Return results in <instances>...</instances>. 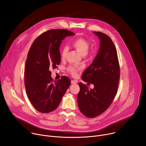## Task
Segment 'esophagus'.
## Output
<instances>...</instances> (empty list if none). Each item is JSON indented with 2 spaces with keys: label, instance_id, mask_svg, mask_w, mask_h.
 Here are the masks:
<instances>
[{
  "label": "esophagus",
  "instance_id": "esophagus-1",
  "mask_svg": "<svg viewBox=\"0 0 146 146\" xmlns=\"http://www.w3.org/2000/svg\"><path fill=\"white\" fill-rule=\"evenodd\" d=\"M71 83L72 84H77V81L76 80H72L71 81Z\"/></svg>",
  "mask_w": 146,
  "mask_h": 146
}]
</instances>
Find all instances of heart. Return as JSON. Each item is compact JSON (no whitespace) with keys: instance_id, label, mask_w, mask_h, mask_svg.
I'll use <instances>...</instances> for the list:
<instances>
[{"instance_id":"b5f03b06","label":"heart","mask_w":146,"mask_h":146,"mask_svg":"<svg viewBox=\"0 0 146 146\" xmlns=\"http://www.w3.org/2000/svg\"><path fill=\"white\" fill-rule=\"evenodd\" d=\"M72 46L73 48L75 49L81 56H86L90 48V43L89 41L82 37L77 38L74 40L72 43ZM68 51V47H65L63 49L62 52V58H64L66 56ZM68 70L72 75H76L78 71V68L73 66H70L68 68Z\"/></svg>"}]
</instances>
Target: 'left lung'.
I'll list each match as a JSON object with an SVG mask.
<instances>
[{
	"label": "left lung",
	"mask_w": 146,
	"mask_h": 146,
	"mask_svg": "<svg viewBox=\"0 0 146 146\" xmlns=\"http://www.w3.org/2000/svg\"><path fill=\"white\" fill-rule=\"evenodd\" d=\"M93 33L100 40L99 51L81 78L94 88L89 89L78 82L80 90L77 95L79 109L88 118L99 115L110 106L117 94L120 76L117 53L111 39L102 32Z\"/></svg>",
	"instance_id": "1"
}]
</instances>
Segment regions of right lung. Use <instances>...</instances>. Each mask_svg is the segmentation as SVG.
Here are the masks:
<instances>
[{
  "label": "right lung",
  "instance_id": "obj_1",
  "mask_svg": "<svg viewBox=\"0 0 146 146\" xmlns=\"http://www.w3.org/2000/svg\"><path fill=\"white\" fill-rule=\"evenodd\" d=\"M73 35L65 29L50 30L39 36L30 48L25 64V86L32 105L39 112L55 110L70 85L66 76L53 82L50 69L60 64L62 40Z\"/></svg>",
  "mask_w": 146,
  "mask_h": 146
}]
</instances>
